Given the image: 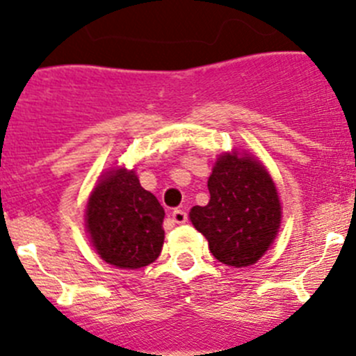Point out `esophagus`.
Segmentation results:
<instances>
[{
  "mask_svg": "<svg viewBox=\"0 0 356 356\" xmlns=\"http://www.w3.org/2000/svg\"><path fill=\"white\" fill-rule=\"evenodd\" d=\"M172 219H174V223L182 225L188 221V214H186V211H182V209H175V211L172 212Z\"/></svg>",
  "mask_w": 356,
  "mask_h": 356,
  "instance_id": "1",
  "label": "esophagus"
}]
</instances>
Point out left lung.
<instances>
[{
    "instance_id": "8db88e82",
    "label": "left lung",
    "mask_w": 356,
    "mask_h": 356,
    "mask_svg": "<svg viewBox=\"0 0 356 356\" xmlns=\"http://www.w3.org/2000/svg\"><path fill=\"white\" fill-rule=\"evenodd\" d=\"M211 200L195 205L189 219L209 241L216 260L230 267L257 264L281 223V205L270 175L251 156L223 154L209 177Z\"/></svg>"
}]
</instances>
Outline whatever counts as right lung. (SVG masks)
Listing matches in <instances>:
<instances>
[{
    "mask_svg": "<svg viewBox=\"0 0 356 356\" xmlns=\"http://www.w3.org/2000/svg\"><path fill=\"white\" fill-rule=\"evenodd\" d=\"M165 211L138 182L133 170L108 172L88 202V232L107 264L140 268L152 264L163 248Z\"/></svg>",
    "mask_w": 356,
    "mask_h": 356,
    "instance_id": "add662e5",
    "label": "right lung"
}]
</instances>
